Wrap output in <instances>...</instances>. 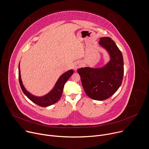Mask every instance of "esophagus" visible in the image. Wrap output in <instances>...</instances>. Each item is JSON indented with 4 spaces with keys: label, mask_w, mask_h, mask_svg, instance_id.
Listing matches in <instances>:
<instances>
[{
    "label": "esophagus",
    "mask_w": 149,
    "mask_h": 149,
    "mask_svg": "<svg viewBox=\"0 0 149 149\" xmlns=\"http://www.w3.org/2000/svg\"><path fill=\"white\" fill-rule=\"evenodd\" d=\"M80 66H81V65H80V63H76L75 65H74V68L75 70H76L77 69H78L79 68H80Z\"/></svg>",
    "instance_id": "obj_1"
}]
</instances>
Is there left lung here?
<instances>
[{
	"mask_svg": "<svg viewBox=\"0 0 149 149\" xmlns=\"http://www.w3.org/2000/svg\"><path fill=\"white\" fill-rule=\"evenodd\" d=\"M99 44L109 53L110 61L102 68H81L77 72L86 95L92 99L102 101L110 97L121 86L124 63L121 51L111 38H101Z\"/></svg>",
	"mask_w": 149,
	"mask_h": 149,
	"instance_id": "8db88e82",
	"label": "left lung"
}]
</instances>
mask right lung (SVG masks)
<instances>
[{
	"instance_id": "obj_1",
	"label": "right lung",
	"mask_w": 149,
	"mask_h": 149,
	"mask_svg": "<svg viewBox=\"0 0 149 149\" xmlns=\"http://www.w3.org/2000/svg\"><path fill=\"white\" fill-rule=\"evenodd\" d=\"M19 66H20V63L19 64V80L20 86L21 87L23 92L27 97L29 99L31 100L34 103L41 107L49 106L50 105H52L56 103L60 100L63 93L64 86L66 82L68 81V80L73 74V72H74L73 70L71 69L64 73L63 74H62L60 77H59V78L58 79L57 81H56L54 85V87L49 93H48L47 95L43 96L38 97L32 95L31 93H30L24 88L21 79L20 70Z\"/></svg>"
}]
</instances>
